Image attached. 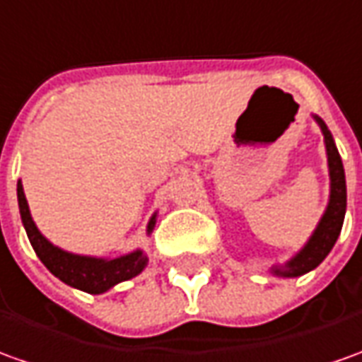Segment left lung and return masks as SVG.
<instances>
[{
	"instance_id": "8db88e82",
	"label": "left lung",
	"mask_w": 362,
	"mask_h": 362,
	"mask_svg": "<svg viewBox=\"0 0 362 362\" xmlns=\"http://www.w3.org/2000/svg\"><path fill=\"white\" fill-rule=\"evenodd\" d=\"M317 122L321 124V130L325 134V146L327 156H329V174H331V200L327 206V212L323 216V220L317 226L313 238L309 240V243L305 245L301 252L295 255L289 264L285 265L284 269L274 272L277 275H285V277H297L303 275L311 269H315L317 265L325 259L329 252L333 250L337 238L341 233L343 228V220H345L346 210V184H345V170H343V162L339 156L335 142L331 139V132L327 130L325 122L321 119H317Z\"/></svg>"
}]
</instances>
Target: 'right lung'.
Returning <instances> with one entry per match:
<instances>
[{
  "label": "right lung",
  "instance_id": "add662e5",
  "mask_svg": "<svg viewBox=\"0 0 362 362\" xmlns=\"http://www.w3.org/2000/svg\"><path fill=\"white\" fill-rule=\"evenodd\" d=\"M17 202H19V212H21L23 226H25L27 238L33 245L37 257L43 262V265L51 274L71 287H77L87 293H103L112 285L139 275L146 267L148 259L142 252L122 255L117 259H97V257H83V255H73V253L59 250L47 242L35 228L31 214H29L21 182H17ZM152 228H154V218L150 220L148 232H152Z\"/></svg>",
  "mask_w": 362,
  "mask_h": 362
}]
</instances>
